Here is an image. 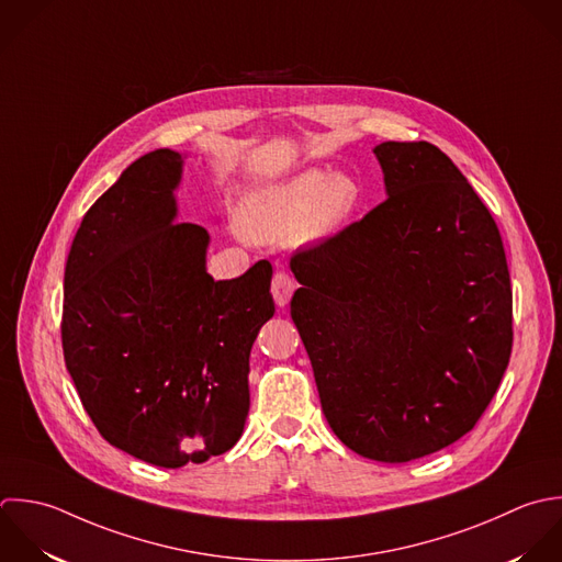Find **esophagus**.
Instances as JSON below:
<instances>
[{
	"label": "esophagus",
	"mask_w": 562,
	"mask_h": 562,
	"mask_svg": "<svg viewBox=\"0 0 562 562\" xmlns=\"http://www.w3.org/2000/svg\"><path fill=\"white\" fill-rule=\"evenodd\" d=\"M295 291V282L293 278L286 273V271H276L273 280H271V293H273V300L278 306H286L291 295Z\"/></svg>",
	"instance_id": "obj_1"
}]
</instances>
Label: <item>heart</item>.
Returning <instances> with one entry per match:
<instances>
[{
    "label": "heart",
    "mask_w": 562,
    "mask_h": 562,
    "mask_svg": "<svg viewBox=\"0 0 562 562\" xmlns=\"http://www.w3.org/2000/svg\"><path fill=\"white\" fill-rule=\"evenodd\" d=\"M361 196L357 181L344 172L308 170L295 179L254 194L240 212L247 238L269 243L291 238L317 243L339 229Z\"/></svg>",
    "instance_id": "1"
}]
</instances>
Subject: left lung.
Instances as JSON below:
<instances>
[{
	"label": "left lung",
	"instance_id": "left-lung-1",
	"mask_svg": "<svg viewBox=\"0 0 562 562\" xmlns=\"http://www.w3.org/2000/svg\"><path fill=\"white\" fill-rule=\"evenodd\" d=\"M387 199L297 249L291 317L324 416L355 453L412 462L469 434L513 352L502 234L429 142L374 148Z\"/></svg>",
	"mask_w": 562,
	"mask_h": 562
}]
</instances>
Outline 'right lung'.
Here are the masks:
<instances>
[{
  "label": "right lung",
  "mask_w": 562,
  "mask_h": 562,
  "mask_svg": "<svg viewBox=\"0 0 562 562\" xmlns=\"http://www.w3.org/2000/svg\"><path fill=\"white\" fill-rule=\"evenodd\" d=\"M183 157L133 161L87 210L63 280V357L98 434L161 467L229 451L249 412V352L273 317L271 262L205 271L210 234L175 223Z\"/></svg>",
  "instance_id": "add662e5"
}]
</instances>
